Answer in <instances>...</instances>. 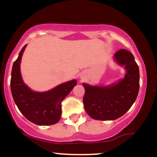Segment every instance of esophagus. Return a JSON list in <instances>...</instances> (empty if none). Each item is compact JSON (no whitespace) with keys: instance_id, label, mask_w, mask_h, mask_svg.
<instances>
[{"instance_id":"obj_1","label":"esophagus","mask_w":157,"mask_h":157,"mask_svg":"<svg viewBox=\"0 0 157 157\" xmlns=\"http://www.w3.org/2000/svg\"><path fill=\"white\" fill-rule=\"evenodd\" d=\"M80 77H81V78H82V79H84V75H81V76H80Z\"/></svg>"}]
</instances>
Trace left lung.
<instances>
[{
    "label": "left lung",
    "instance_id": "obj_1",
    "mask_svg": "<svg viewBox=\"0 0 157 157\" xmlns=\"http://www.w3.org/2000/svg\"><path fill=\"white\" fill-rule=\"evenodd\" d=\"M113 60L123 66V78L105 86L82 83L86 93L83 97L86 113L94 120H114L130 109L140 89V71L130 52L121 49L114 54Z\"/></svg>",
    "mask_w": 157,
    "mask_h": 157
}]
</instances>
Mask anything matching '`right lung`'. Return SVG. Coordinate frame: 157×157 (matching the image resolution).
I'll list each match as a JSON object with an SVG mask.
<instances>
[{"label": "right lung", "mask_w": 157, "mask_h": 157, "mask_svg": "<svg viewBox=\"0 0 157 157\" xmlns=\"http://www.w3.org/2000/svg\"><path fill=\"white\" fill-rule=\"evenodd\" d=\"M26 46H23L12 66L10 86L14 101L19 111L30 122L38 125H54L60 120L62 114L61 102L77 82L74 79L42 92L30 89L23 81L21 72V59Z\"/></svg>", "instance_id": "right-lung-1"}]
</instances>
